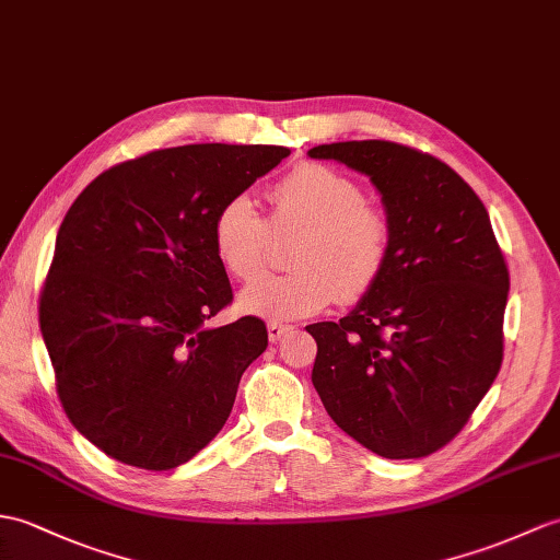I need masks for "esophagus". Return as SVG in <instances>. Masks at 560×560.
<instances>
[{
    "label": "esophagus",
    "mask_w": 560,
    "mask_h": 560,
    "mask_svg": "<svg viewBox=\"0 0 560 560\" xmlns=\"http://www.w3.org/2000/svg\"><path fill=\"white\" fill-rule=\"evenodd\" d=\"M267 331H269V341L277 343V341L283 339L285 334H291L293 327H291V324H283V322H275V319H271V322L267 324Z\"/></svg>",
    "instance_id": "1"
}]
</instances>
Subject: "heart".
<instances>
[{
    "instance_id": "b5f03b06",
    "label": "heart",
    "mask_w": 560,
    "mask_h": 560,
    "mask_svg": "<svg viewBox=\"0 0 560 560\" xmlns=\"http://www.w3.org/2000/svg\"><path fill=\"white\" fill-rule=\"evenodd\" d=\"M269 221L248 195H233L212 221V243L229 275L250 281L267 265L271 229L303 226L291 250L298 267L262 277L241 293L243 310L269 319L310 317L336 301L365 298L392 257V224L365 188L329 164L301 162L269 192Z\"/></svg>"
}]
</instances>
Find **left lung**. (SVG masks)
I'll return each mask as SVG.
<instances>
[{"mask_svg": "<svg viewBox=\"0 0 560 560\" xmlns=\"http://www.w3.org/2000/svg\"><path fill=\"white\" fill-rule=\"evenodd\" d=\"M370 176L392 224L382 279L339 322L310 324L312 384L329 418L382 458H424L456 436L503 360L509 267L487 207L448 164L388 140L317 145Z\"/></svg>", "mask_w": 560, "mask_h": 560, "instance_id": "8db88e82", "label": "left lung"}]
</instances>
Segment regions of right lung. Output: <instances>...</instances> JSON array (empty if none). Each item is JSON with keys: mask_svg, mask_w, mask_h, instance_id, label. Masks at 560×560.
I'll use <instances>...</instances> for the list:
<instances>
[{"mask_svg": "<svg viewBox=\"0 0 560 560\" xmlns=\"http://www.w3.org/2000/svg\"><path fill=\"white\" fill-rule=\"evenodd\" d=\"M291 150L180 145L116 164L63 217L40 331L71 424L109 458L172 470L229 420L267 327H207L233 301L212 243L221 205Z\"/></svg>", "mask_w": 560, "mask_h": 560, "instance_id": "right-lung-1", "label": "right lung"}]
</instances>
